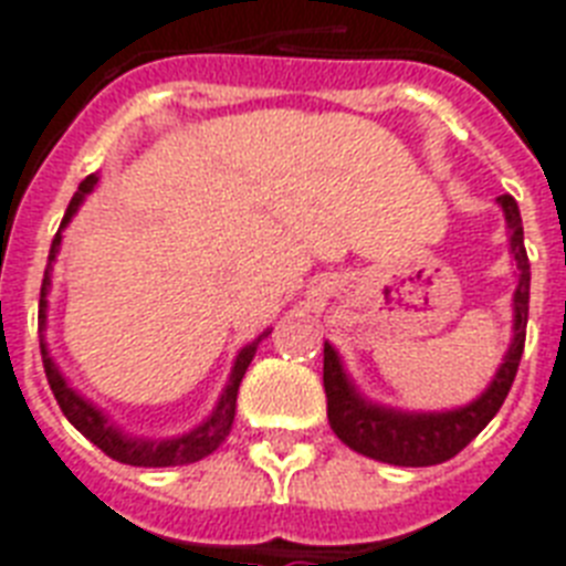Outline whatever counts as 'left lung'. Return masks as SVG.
I'll use <instances>...</instances> for the list:
<instances>
[{"label": "left lung", "instance_id": "obj_1", "mask_svg": "<svg viewBox=\"0 0 566 566\" xmlns=\"http://www.w3.org/2000/svg\"><path fill=\"white\" fill-rule=\"evenodd\" d=\"M496 202L505 211L511 231V255L517 264V291H514V340H511L505 361L493 376L491 387L475 402L440 413H405L394 408L367 402L353 381L346 378L344 364L337 358L335 346L323 349V387L328 399V422L346 447L367 458L396 467H431L455 458L505 402L514 376H517L523 346H526L528 323V255L523 243V220L514 196L502 193Z\"/></svg>", "mask_w": 566, "mask_h": 566}]
</instances>
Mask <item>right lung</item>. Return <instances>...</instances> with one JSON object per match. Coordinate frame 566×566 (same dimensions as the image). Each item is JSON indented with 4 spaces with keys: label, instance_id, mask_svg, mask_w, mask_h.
<instances>
[{
    "label": "right lung",
    "instance_id": "right-lung-1",
    "mask_svg": "<svg viewBox=\"0 0 566 566\" xmlns=\"http://www.w3.org/2000/svg\"><path fill=\"white\" fill-rule=\"evenodd\" d=\"M93 185H96V176H87V179L78 185V193L73 196V202H70V208H66L61 229H64L66 222L73 220V213L78 211V205H82L84 196L91 193ZM61 229H57L55 240H52V249H49V264L55 261L57 247H61ZM49 282H52V279H49V266H46V275H43V284H40V314H38L40 326L46 323ZM261 337L252 340L249 346H243V349L238 353L234 367H231L229 385H226V390H222L220 402H217L211 417H208L202 426H196L193 431H188V434H181V438H172V440L126 438L114 422H108V417H105L99 408H93L87 399H82V396L75 394L73 387L66 385V378L61 376L55 361L49 358V349L43 340H40V355H43V370H46L49 387H52V394H55L64 417L73 422L75 429L82 431L84 438L91 440V443H96L105 455L119 461V464H132V467H181V464H193V461H202L205 455H211L213 449L229 438L231 422H234V405H238V387L240 381H243L247 367L252 364V358H255V349L258 344H261Z\"/></svg>",
    "mask_w": 566,
    "mask_h": 566
}]
</instances>
